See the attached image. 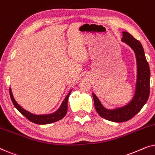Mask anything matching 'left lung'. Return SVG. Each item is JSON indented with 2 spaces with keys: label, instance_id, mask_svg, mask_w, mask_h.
<instances>
[{
  "label": "left lung",
  "instance_id": "8db88e82",
  "mask_svg": "<svg viewBox=\"0 0 155 155\" xmlns=\"http://www.w3.org/2000/svg\"><path fill=\"white\" fill-rule=\"evenodd\" d=\"M122 33L121 40L133 48L136 56L137 77L133 99L124 107L109 110L105 109L96 95L92 93L95 109L99 115L105 119L114 122H124L132 118L140 111L150 96V71L143 46L130 34L127 31H123Z\"/></svg>",
  "mask_w": 155,
  "mask_h": 155
}]
</instances>
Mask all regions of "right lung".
I'll return each instance as SVG.
<instances>
[{
	"label": "right lung",
	"mask_w": 155,
	"mask_h": 155,
	"mask_svg": "<svg viewBox=\"0 0 155 155\" xmlns=\"http://www.w3.org/2000/svg\"><path fill=\"white\" fill-rule=\"evenodd\" d=\"M70 94H71V91H70V92L68 94L66 97H65L62 104H61L60 108H59L56 111H55L54 113L51 114H46V115H35V114L29 113V111L22 109V108L16 102V101L15 100L13 97V95H12L11 89L10 88V98H11L12 103H13V104L15 107L16 109H18L23 116H25L27 119L30 120L31 122L35 123L36 124L40 125L49 124H51V123L56 122L59 120L62 119V118L66 115L68 111V97Z\"/></svg>",
	"instance_id": "obj_1"
}]
</instances>
